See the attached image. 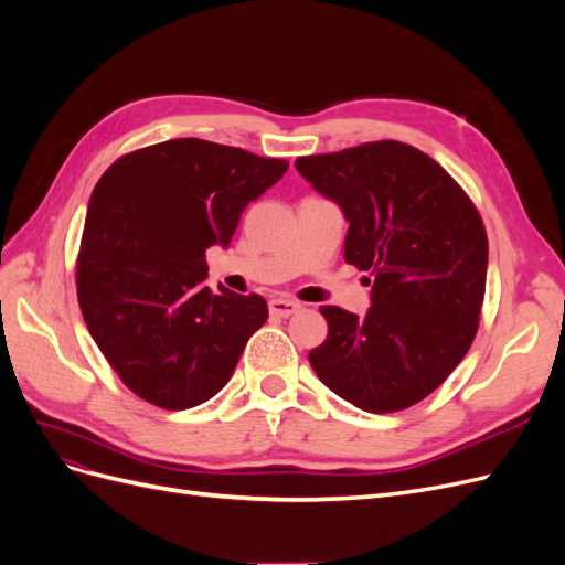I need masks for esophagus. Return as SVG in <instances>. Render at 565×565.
Instances as JSON below:
<instances>
[{"label": "esophagus", "instance_id": "obj_1", "mask_svg": "<svg viewBox=\"0 0 565 565\" xmlns=\"http://www.w3.org/2000/svg\"><path fill=\"white\" fill-rule=\"evenodd\" d=\"M298 309H300V302H296V300H288V298H271L269 300V315L271 317L286 319L290 315H296Z\"/></svg>", "mask_w": 565, "mask_h": 565}]
</instances>
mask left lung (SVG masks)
<instances>
[{"label":"left lung","instance_id":"obj_1","mask_svg":"<svg viewBox=\"0 0 565 565\" xmlns=\"http://www.w3.org/2000/svg\"><path fill=\"white\" fill-rule=\"evenodd\" d=\"M296 169L340 206L344 260L373 277L363 317L321 307L329 335L309 363L361 411L423 402L479 329L488 236L477 206L431 157L396 140L300 157Z\"/></svg>","mask_w":565,"mask_h":565}]
</instances>
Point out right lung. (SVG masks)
Here are the masks:
<instances>
[{
	"label": "right lung",
	"instance_id": "add662e5",
	"mask_svg": "<svg viewBox=\"0 0 565 565\" xmlns=\"http://www.w3.org/2000/svg\"><path fill=\"white\" fill-rule=\"evenodd\" d=\"M286 169V159L175 138L119 157L98 180L77 298L103 356L145 402H209L267 321L265 298L204 284L206 248H227L244 209Z\"/></svg>",
	"mask_w": 565,
	"mask_h": 565
}]
</instances>
